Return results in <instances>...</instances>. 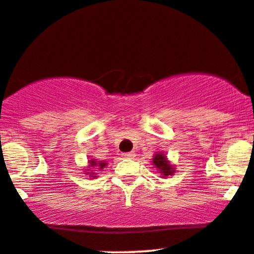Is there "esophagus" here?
Wrapping results in <instances>:
<instances>
[{
  "mask_svg": "<svg viewBox=\"0 0 254 254\" xmlns=\"http://www.w3.org/2000/svg\"><path fill=\"white\" fill-rule=\"evenodd\" d=\"M122 156H123L124 158H131V157L135 156V154H133V152H124Z\"/></svg>",
  "mask_w": 254,
  "mask_h": 254,
  "instance_id": "obj_1",
  "label": "esophagus"
}]
</instances>
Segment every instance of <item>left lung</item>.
Returning <instances> with one entry per match:
<instances>
[{
  "label": "left lung",
  "mask_w": 254,
  "mask_h": 254,
  "mask_svg": "<svg viewBox=\"0 0 254 254\" xmlns=\"http://www.w3.org/2000/svg\"><path fill=\"white\" fill-rule=\"evenodd\" d=\"M154 162V166L160 169V173H162L163 177H167L169 175H173L174 168L172 164H169V162L167 161V156H164L163 154H156L152 158Z\"/></svg>",
  "instance_id": "obj_1"
}]
</instances>
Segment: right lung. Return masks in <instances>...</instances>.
Returning <instances> with one entry per match:
<instances>
[{
  "instance_id": "obj_1",
  "label": "right lung",
  "mask_w": 254,
  "mask_h": 254,
  "mask_svg": "<svg viewBox=\"0 0 254 254\" xmlns=\"http://www.w3.org/2000/svg\"><path fill=\"white\" fill-rule=\"evenodd\" d=\"M90 164H91V167H99V169H103V168L106 166L105 162H97V161H94V160H90ZM91 173H92V172H91ZM93 175H94V173L91 174L90 176L96 177V176H93Z\"/></svg>"
}]
</instances>
